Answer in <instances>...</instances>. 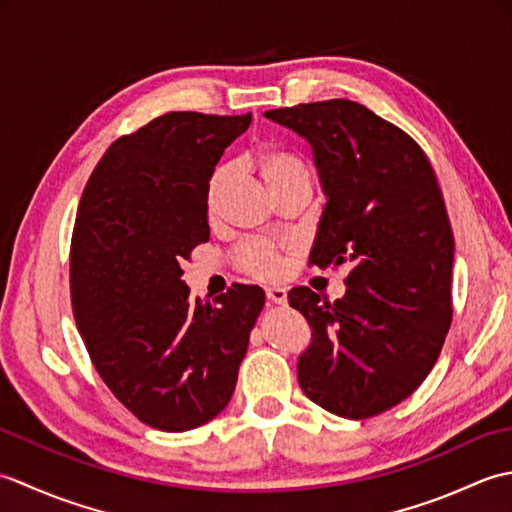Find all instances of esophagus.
<instances>
[{
  "label": "esophagus",
  "mask_w": 512,
  "mask_h": 512,
  "mask_svg": "<svg viewBox=\"0 0 512 512\" xmlns=\"http://www.w3.org/2000/svg\"><path fill=\"white\" fill-rule=\"evenodd\" d=\"M266 297L270 303H277V306H284V303L288 301V292L284 288L279 286H273V288H266Z\"/></svg>",
  "instance_id": "34e87169"
}]
</instances>
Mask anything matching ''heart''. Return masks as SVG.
<instances>
[{
  "instance_id": "heart-1",
  "label": "heart",
  "mask_w": 512,
  "mask_h": 512,
  "mask_svg": "<svg viewBox=\"0 0 512 512\" xmlns=\"http://www.w3.org/2000/svg\"><path fill=\"white\" fill-rule=\"evenodd\" d=\"M255 167L259 176L264 178L270 191H279L290 184L308 182L310 184V171L303 158L295 151L281 145H264L255 151ZM231 180V167L220 165L211 171L209 180H206L204 189V206L206 213L215 215L217 206L222 202V195ZM288 246L270 244V242H250L239 248L235 257L237 268L246 273L248 277L259 281H275L284 275L288 264Z\"/></svg>"
}]
</instances>
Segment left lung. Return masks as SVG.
Instances as JSON below:
<instances>
[{"mask_svg": "<svg viewBox=\"0 0 512 512\" xmlns=\"http://www.w3.org/2000/svg\"><path fill=\"white\" fill-rule=\"evenodd\" d=\"M264 116L308 138L328 195L310 264L350 266L334 303L306 286L290 290L312 328L299 385L341 418L378 416L422 385L451 328L455 242L438 178L416 140L361 103Z\"/></svg>", "mask_w": 512, "mask_h": 512, "instance_id": "obj_1", "label": "left lung"}]
</instances>
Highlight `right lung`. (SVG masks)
Instances as JSON below:
<instances>
[{
	"mask_svg": "<svg viewBox=\"0 0 512 512\" xmlns=\"http://www.w3.org/2000/svg\"><path fill=\"white\" fill-rule=\"evenodd\" d=\"M250 114L169 112L114 140L85 184L70 244V299L96 372L160 431L213 420L266 295L228 288L189 299L184 259L209 242L204 189Z\"/></svg>",
	"mask_w": 512,
	"mask_h": 512,
	"instance_id": "1",
	"label": "right lung"
}]
</instances>
